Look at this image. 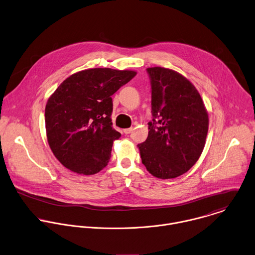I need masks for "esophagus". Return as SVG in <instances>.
<instances>
[{
	"instance_id": "esophagus-1",
	"label": "esophagus",
	"mask_w": 255,
	"mask_h": 255,
	"mask_svg": "<svg viewBox=\"0 0 255 255\" xmlns=\"http://www.w3.org/2000/svg\"><path fill=\"white\" fill-rule=\"evenodd\" d=\"M132 130H133V128L131 127V128H126V129H124L123 130V132L125 133V134H130L131 132H132Z\"/></svg>"
}]
</instances>
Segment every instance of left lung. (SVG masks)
I'll use <instances>...</instances> for the list:
<instances>
[{
  "label": "left lung",
  "instance_id": "1",
  "mask_svg": "<svg viewBox=\"0 0 255 255\" xmlns=\"http://www.w3.org/2000/svg\"><path fill=\"white\" fill-rule=\"evenodd\" d=\"M152 84L153 120L147 140L138 144L142 163L155 178L187 173L206 145L209 114L195 85L176 70L147 68Z\"/></svg>",
  "mask_w": 255,
  "mask_h": 255
}]
</instances>
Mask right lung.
Here are the masks:
<instances>
[{
  "label": "right lung",
  "mask_w": 255,
  "mask_h": 255,
  "mask_svg": "<svg viewBox=\"0 0 255 255\" xmlns=\"http://www.w3.org/2000/svg\"><path fill=\"white\" fill-rule=\"evenodd\" d=\"M136 73L106 67L81 70L49 96L44 112L47 143L65 168L90 176L107 166L113 142L121 136L112 127L111 96Z\"/></svg>",
  "instance_id": "right-lung-1"
}]
</instances>
